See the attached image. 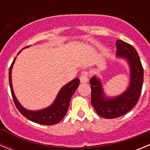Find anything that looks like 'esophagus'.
<instances>
[{
    "label": "esophagus",
    "mask_w": 150,
    "mask_h": 150,
    "mask_svg": "<svg viewBox=\"0 0 150 150\" xmlns=\"http://www.w3.org/2000/svg\"><path fill=\"white\" fill-rule=\"evenodd\" d=\"M88 73L87 71H83L79 76V79L82 83H86L88 82Z\"/></svg>",
    "instance_id": "obj_1"
}]
</instances>
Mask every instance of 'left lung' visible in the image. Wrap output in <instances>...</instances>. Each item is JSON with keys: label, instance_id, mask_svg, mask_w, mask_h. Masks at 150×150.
I'll return each mask as SVG.
<instances>
[{"label": "left lung", "instance_id": "left-lung-1", "mask_svg": "<svg viewBox=\"0 0 150 150\" xmlns=\"http://www.w3.org/2000/svg\"><path fill=\"white\" fill-rule=\"evenodd\" d=\"M116 45V55L125 58L129 64L131 76L128 88L120 96L107 98L100 79L95 76L90 79L91 104L97 113L105 119L120 117L129 112L138 101L144 83V68L134 47L120 40Z\"/></svg>", "mask_w": 150, "mask_h": 150}]
</instances>
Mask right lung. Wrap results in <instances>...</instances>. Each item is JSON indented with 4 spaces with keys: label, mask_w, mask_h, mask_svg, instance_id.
Instances as JSON below:
<instances>
[{
    "label": "right lung",
    "mask_w": 150,
    "mask_h": 150,
    "mask_svg": "<svg viewBox=\"0 0 150 150\" xmlns=\"http://www.w3.org/2000/svg\"><path fill=\"white\" fill-rule=\"evenodd\" d=\"M28 46H26L25 48H27ZM21 52V51H20ZM18 52V53H19ZM16 58L13 59V62L10 67L9 70V83H10V90H11L12 97H13V101L15 103V105L18 110L28 120L34 122L38 123L41 125H52L62 121V119L67 113L68 110L70 101H71V97L74 94L77 87L79 86V78H75L72 81L64 86L61 88L60 91L57 95L56 98L53 104L46 109L40 110L37 111H30L25 109L18 101L14 94L12 86V68H13V64L15 62Z\"/></svg>",
    "instance_id": "add662e5"
}]
</instances>
